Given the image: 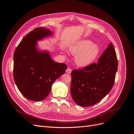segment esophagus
Here are the masks:
<instances>
[{
  "instance_id": "esophagus-1",
  "label": "esophagus",
  "mask_w": 134,
  "mask_h": 134,
  "mask_svg": "<svg viewBox=\"0 0 134 134\" xmlns=\"http://www.w3.org/2000/svg\"><path fill=\"white\" fill-rule=\"evenodd\" d=\"M66 72L68 74H70L71 72V69L70 68H67V69L66 70Z\"/></svg>"
}]
</instances>
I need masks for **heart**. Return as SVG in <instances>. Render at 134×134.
<instances>
[{
    "label": "heart",
    "instance_id": "b5f03b06",
    "mask_svg": "<svg viewBox=\"0 0 134 134\" xmlns=\"http://www.w3.org/2000/svg\"><path fill=\"white\" fill-rule=\"evenodd\" d=\"M70 52L76 55L75 62L78 66L82 67L91 65L97 58L100 53L98 44L87 39L80 41L70 48Z\"/></svg>",
    "mask_w": 134,
    "mask_h": 134
}]
</instances>
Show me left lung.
Here are the masks:
<instances>
[{
	"mask_svg": "<svg viewBox=\"0 0 134 134\" xmlns=\"http://www.w3.org/2000/svg\"><path fill=\"white\" fill-rule=\"evenodd\" d=\"M98 62L71 71L70 93L73 100L80 106L89 107L98 103L113 86L118 63L112 43Z\"/></svg>",
	"mask_w": 134,
	"mask_h": 134,
	"instance_id": "1",
	"label": "left lung"
}]
</instances>
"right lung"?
<instances>
[{
    "instance_id": "obj_1",
    "label": "right lung",
    "mask_w": 134,
    "mask_h": 134,
    "mask_svg": "<svg viewBox=\"0 0 134 134\" xmlns=\"http://www.w3.org/2000/svg\"><path fill=\"white\" fill-rule=\"evenodd\" d=\"M52 35L45 27H37L29 33L14 53L13 77L20 92L27 99L44 100L53 82L64 74L67 65L54 62L48 51L37 48V41Z\"/></svg>"
}]
</instances>
